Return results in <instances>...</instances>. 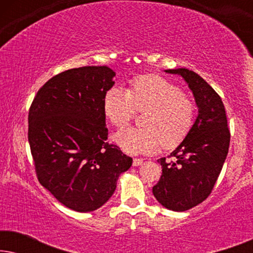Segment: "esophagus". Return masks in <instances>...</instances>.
<instances>
[{
    "label": "esophagus",
    "mask_w": 253,
    "mask_h": 253,
    "mask_svg": "<svg viewBox=\"0 0 253 253\" xmlns=\"http://www.w3.org/2000/svg\"><path fill=\"white\" fill-rule=\"evenodd\" d=\"M143 159H138V158H136V159H133V166H136V167H138V166H141L143 165Z\"/></svg>",
    "instance_id": "obj_1"
}]
</instances>
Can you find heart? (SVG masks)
<instances>
[{"mask_svg":"<svg viewBox=\"0 0 253 253\" xmlns=\"http://www.w3.org/2000/svg\"><path fill=\"white\" fill-rule=\"evenodd\" d=\"M143 127H127L115 134L119 146L130 154L176 147L195 122L196 106L174 83L158 75L134 78L129 91L114 86L103 99V112L116 127L126 126L138 112L146 110Z\"/></svg>","mask_w":253,"mask_h":253,"instance_id":"heart-1","label":"heart"}]
</instances>
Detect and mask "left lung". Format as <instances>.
<instances>
[{"mask_svg": "<svg viewBox=\"0 0 253 253\" xmlns=\"http://www.w3.org/2000/svg\"><path fill=\"white\" fill-rule=\"evenodd\" d=\"M179 75L195 96L198 116L188 136L170 154L159 159L162 175L152 191L166 209L183 212L203 203L212 192L229 148L230 132L220 95L189 69H168Z\"/></svg>", "mask_w": 253, "mask_h": 253, "instance_id": "8db88e82", "label": "left lung"}]
</instances>
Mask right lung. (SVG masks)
<instances>
[{
    "label": "right lung",
    "instance_id": "1",
    "mask_svg": "<svg viewBox=\"0 0 253 253\" xmlns=\"http://www.w3.org/2000/svg\"><path fill=\"white\" fill-rule=\"evenodd\" d=\"M115 72L70 69L50 78L29 112V143L40 184L68 209L92 212L108 202L119 176L132 165L107 143L103 99Z\"/></svg>",
    "mask_w": 253,
    "mask_h": 253
}]
</instances>
